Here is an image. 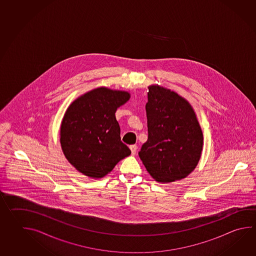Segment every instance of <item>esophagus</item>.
I'll return each instance as SVG.
<instances>
[{"label": "esophagus", "instance_id": "34e87169", "mask_svg": "<svg viewBox=\"0 0 256 256\" xmlns=\"http://www.w3.org/2000/svg\"><path fill=\"white\" fill-rule=\"evenodd\" d=\"M130 148L131 154H132V155H135L136 153L138 146H136V145H131V146H130Z\"/></svg>", "mask_w": 256, "mask_h": 256}]
</instances>
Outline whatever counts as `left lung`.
Wrapping results in <instances>:
<instances>
[{
    "instance_id": "1",
    "label": "left lung",
    "mask_w": 256,
    "mask_h": 256,
    "mask_svg": "<svg viewBox=\"0 0 256 256\" xmlns=\"http://www.w3.org/2000/svg\"><path fill=\"white\" fill-rule=\"evenodd\" d=\"M148 140L138 155L158 182L186 178L197 166L204 136L192 106L177 93L148 88L146 104Z\"/></svg>"
}]
</instances>
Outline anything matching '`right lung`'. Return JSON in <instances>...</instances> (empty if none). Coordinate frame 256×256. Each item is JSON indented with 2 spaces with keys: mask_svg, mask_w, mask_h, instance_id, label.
Instances as JSON below:
<instances>
[{
  "mask_svg": "<svg viewBox=\"0 0 256 256\" xmlns=\"http://www.w3.org/2000/svg\"><path fill=\"white\" fill-rule=\"evenodd\" d=\"M128 100V92L100 88L70 104L62 121L60 142L64 156L79 172L103 178L130 155L121 141L115 116Z\"/></svg>",
  "mask_w": 256,
  "mask_h": 256,
  "instance_id": "obj_1",
  "label": "right lung"
}]
</instances>
